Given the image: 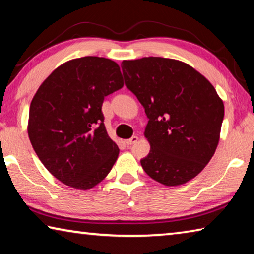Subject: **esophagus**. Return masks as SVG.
Returning <instances> with one entry per match:
<instances>
[{"label": "esophagus", "mask_w": 254, "mask_h": 254, "mask_svg": "<svg viewBox=\"0 0 254 254\" xmlns=\"http://www.w3.org/2000/svg\"><path fill=\"white\" fill-rule=\"evenodd\" d=\"M137 140H139V137H137L136 135H133L131 139H127V140H126V143L127 144V145H132V144H134V143H136L137 142Z\"/></svg>", "instance_id": "obj_1"}]
</instances>
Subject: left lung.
<instances>
[{
  "instance_id": "left-lung-1",
  "label": "left lung",
  "mask_w": 254,
  "mask_h": 254,
  "mask_svg": "<svg viewBox=\"0 0 254 254\" xmlns=\"http://www.w3.org/2000/svg\"><path fill=\"white\" fill-rule=\"evenodd\" d=\"M121 67L149 119L144 136L151 148L141 159L143 170L166 186L186 184L214 156L223 101L200 72L179 60L144 57L123 60Z\"/></svg>"
}]
</instances>
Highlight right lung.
I'll list each match as a JSON object with an SVG mask.
<instances>
[{"label":"right lung","mask_w":254,"mask_h":254,"mask_svg":"<svg viewBox=\"0 0 254 254\" xmlns=\"http://www.w3.org/2000/svg\"><path fill=\"white\" fill-rule=\"evenodd\" d=\"M122 87L117 63L87 56L60 65L38 88L29 111V139L63 184L85 190L109 175L120 150L107 134L102 105Z\"/></svg>","instance_id":"1"}]
</instances>
